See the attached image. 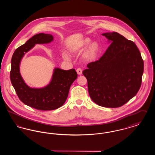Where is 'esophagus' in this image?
I'll use <instances>...</instances> for the list:
<instances>
[{
	"label": "esophagus",
	"mask_w": 155,
	"mask_h": 155,
	"mask_svg": "<svg viewBox=\"0 0 155 155\" xmlns=\"http://www.w3.org/2000/svg\"><path fill=\"white\" fill-rule=\"evenodd\" d=\"M76 71H77V74H78V75H81L82 73V69H81V68H78L77 69Z\"/></svg>",
	"instance_id": "esophagus-1"
}]
</instances>
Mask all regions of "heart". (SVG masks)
Returning a JSON list of instances; mask_svg holds the SVG:
<instances>
[{"mask_svg": "<svg viewBox=\"0 0 155 155\" xmlns=\"http://www.w3.org/2000/svg\"><path fill=\"white\" fill-rule=\"evenodd\" d=\"M91 39L90 38H86L81 41V42L80 44L72 46L70 48V51L71 52H77L80 49H82L85 48L87 46H88V45L91 43ZM99 45L97 44V43L96 42H92L89 46L88 52L87 54V58L90 60H92L95 59L98 53H99ZM63 56L64 59H66V60H68L70 59V57L66 52H63Z\"/></svg>", "mask_w": 155, "mask_h": 155, "instance_id": "obj_1", "label": "heart"}]
</instances>
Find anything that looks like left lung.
Listing matches in <instances>:
<instances>
[{
    "label": "left lung",
    "instance_id": "8db88e82",
    "mask_svg": "<svg viewBox=\"0 0 155 155\" xmlns=\"http://www.w3.org/2000/svg\"><path fill=\"white\" fill-rule=\"evenodd\" d=\"M102 35L111 44L101 59L89 63L82 73L95 103L105 107H118L135 96L140 88L143 61L133 41L116 32Z\"/></svg>",
    "mask_w": 155,
    "mask_h": 155
}]
</instances>
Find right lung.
<instances>
[{
  "label": "right lung",
  "instance_id": "1",
  "mask_svg": "<svg viewBox=\"0 0 155 155\" xmlns=\"http://www.w3.org/2000/svg\"><path fill=\"white\" fill-rule=\"evenodd\" d=\"M53 41L49 34L40 33L18 48L12 58L10 80L17 96L25 104L41 110H55L65 103L71 84L77 78L74 69L54 68L50 82L42 88H31L23 80L20 70L22 58L36 44H46Z\"/></svg>",
  "mask_w": 155,
  "mask_h": 155
}]
</instances>
